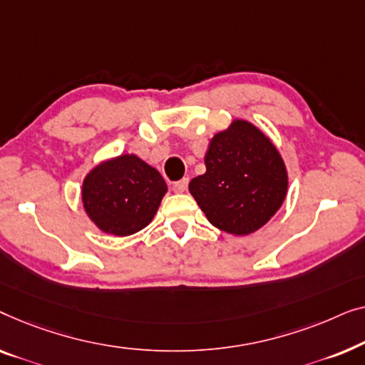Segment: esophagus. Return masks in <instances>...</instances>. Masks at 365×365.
I'll list each match as a JSON object with an SVG mask.
<instances>
[{
    "label": "esophagus",
    "mask_w": 365,
    "mask_h": 365,
    "mask_svg": "<svg viewBox=\"0 0 365 365\" xmlns=\"http://www.w3.org/2000/svg\"><path fill=\"white\" fill-rule=\"evenodd\" d=\"M187 187H188V178H182V180L173 183V192L183 193L185 190H187Z\"/></svg>",
    "instance_id": "1"
}]
</instances>
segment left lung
Wrapping results in <instances>:
<instances>
[{"instance_id": "left-lung-1", "label": "left lung", "mask_w": 365, "mask_h": 365, "mask_svg": "<svg viewBox=\"0 0 365 365\" xmlns=\"http://www.w3.org/2000/svg\"><path fill=\"white\" fill-rule=\"evenodd\" d=\"M207 172L188 185L208 222L222 232L255 233L274 217L287 192V172L273 142L236 119L210 140Z\"/></svg>"}]
</instances>
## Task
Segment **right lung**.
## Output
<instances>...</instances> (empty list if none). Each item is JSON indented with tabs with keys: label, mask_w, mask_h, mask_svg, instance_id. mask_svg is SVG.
<instances>
[{
	"label": "right lung",
	"mask_w": 365,
	"mask_h": 365,
	"mask_svg": "<svg viewBox=\"0 0 365 365\" xmlns=\"http://www.w3.org/2000/svg\"><path fill=\"white\" fill-rule=\"evenodd\" d=\"M167 183L137 155H119L92 168L82 183L84 210L101 232L129 236L155 217Z\"/></svg>",
	"instance_id": "add662e5"
}]
</instances>
